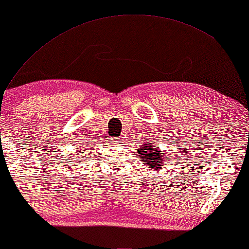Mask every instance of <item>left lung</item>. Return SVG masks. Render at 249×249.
Wrapping results in <instances>:
<instances>
[{
    "label": "left lung",
    "mask_w": 249,
    "mask_h": 249,
    "mask_svg": "<svg viewBox=\"0 0 249 249\" xmlns=\"http://www.w3.org/2000/svg\"><path fill=\"white\" fill-rule=\"evenodd\" d=\"M154 147L153 145L147 146L145 144V146H141L139 152L142 156V160H144V164L148 165L151 168H160L161 166V159H163V156H160L159 148Z\"/></svg>",
    "instance_id": "1"
}]
</instances>
